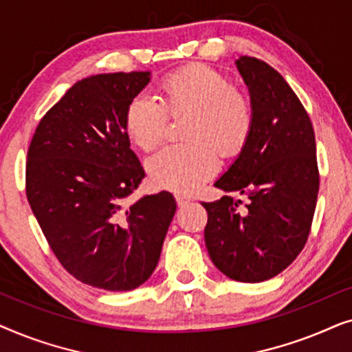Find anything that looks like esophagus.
<instances>
[{"instance_id":"1","label":"esophagus","mask_w":352,"mask_h":352,"mask_svg":"<svg viewBox=\"0 0 352 352\" xmlns=\"http://www.w3.org/2000/svg\"><path fill=\"white\" fill-rule=\"evenodd\" d=\"M175 199H176L177 206H186L187 204H190V201H192L190 197H186V195H176Z\"/></svg>"}]
</instances>
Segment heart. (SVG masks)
I'll return each instance as SVG.
<instances>
[{
  "label": "heart",
  "mask_w": 352,
  "mask_h": 352,
  "mask_svg": "<svg viewBox=\"0 0 352 352\" xmlns=\"http://www.w3.org/2000/svg\"><path fill=\"white\" fill-rule=\"evenodd\" d=\"M189 113L184 124L186 144L163 147L147 158L151 181L160 189L195 190L218 171V150L226 158L237 157L253 133V107L228 76L204 64H192L166 75L160 83V100L138 94L123 115L128 138L142 151L163 141L168 115Z\"/></svg>",
  "instance_id": "obj_1"
}]
</instances>
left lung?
I'll list each match as a JSON object with an SVG mask.
<instances>
[{"mask_svg": "<svg viewBox=\"0 0 352 352\" xmlns=\"http://www.w3.org/2000/svg\"><path fill=\"white\" fill-rule=\"evenodd\" d=\"M253 107V133L214 182L240 192L201 204L208 213L205 245L211 261L237 282H263L295 261L309 237L319 194L316 138L301 100L276 69L256 57L235 60Z\"/></svg>", "mask_w": 352, "mask_h": 352, "instance_id": "obj_1", "label": "left lung"}]
</instances>
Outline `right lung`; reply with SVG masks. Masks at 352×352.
<instances>
[{"mask_svg": "<svg viewBox=\"0 0 352 352\" xmlns=\"http://www.w3.org/2000/svg\"><path fill=\"white\" fill-rule=\"evenodd\" d=\"M148 81L151 72L76 81L38 123L27 153V199L51 250L76 280L109 292L152 276L176 211L165 190L126 204L146 173L123 115Z\"/></svg>", "mask_w": 352, "mask_h": 352, "instance_id": "right-lung-1", "label": "right lung"}]
</instances>
